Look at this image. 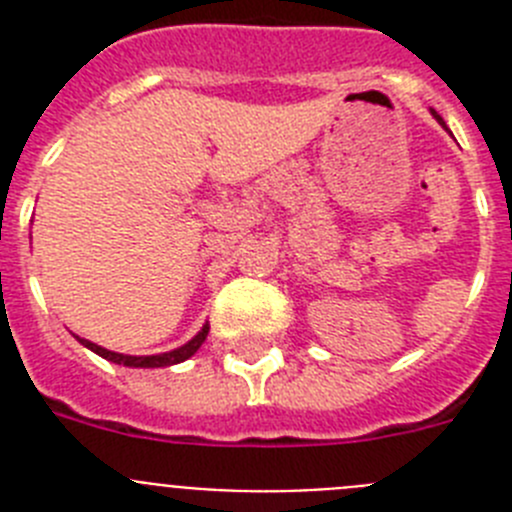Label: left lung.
Instances as JSON below:
<instances>
[{"label":"left lung","instance_id":"1","mask_svg":"<svg viewBox=\"0 0 512 512\" xmlns=\"http://www.w3.org/2000/svg\"><path fill=\"white\" fill-rule=\"evenodd\" d=\"M433 117H436V120H438V122H441V125H443V120H441V117H438V115H436V112H433Z\"/></svg>","mask_w":512,"mask_h":512}]
</instances>
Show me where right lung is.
<instances>
[{
  "label": "right lung",
  "mask_w": 512,
  "mask_h": 512,
  "mask_svg": "<svg viewBox=\"0 0 512 512\" xmlns=\"http://www.w3.org/2000/svg\"><path fill=\"white\" fill-rule=\"evenodd\" d=\"M207 333H210V325H202V330L192 341H187L184 346L174 348V351H166V354H156V356H128V354H117V351H107V348L97 346V343L87 341V338H79L81 346H87L89 351L99 354L102 359L112 361V364H122V366H133V369H158V366H174V364H182L187 361L189 356L197 354V348L205 343Z\"/></svg>",
  "instance_id": "right-lung-1"
}]
</instances>
